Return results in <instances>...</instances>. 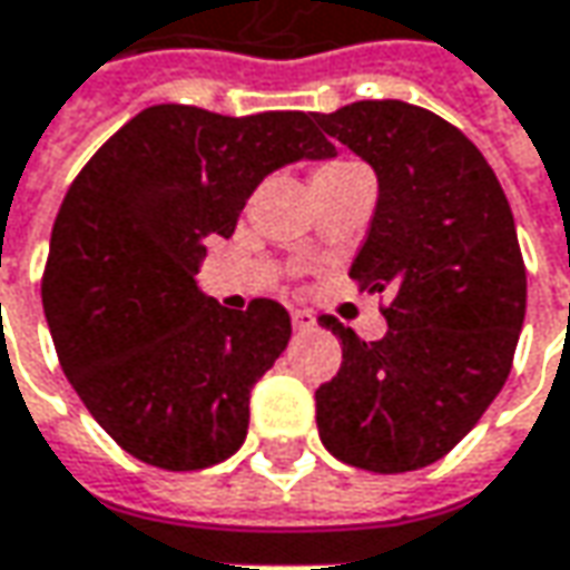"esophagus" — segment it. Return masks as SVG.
Wrapping results in <instances>:
<instances>
[{"instance_id":"34e87169","label":"esophagus","mask_w":570,"mask_h":570,"mask_svg":"<svg viewBox=\"0 0 570 570\" xmlns=\"http://www.w3.org/2000/svg\"><path fill=\"white\" fill-rule=\"evenodd\" d=\"M292 326H295V333H307V330L317 326V317H314L311 311H295V314H292Z\"/></svg>"}]
</instances>
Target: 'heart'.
<instances>
[{"mask_svg": "<svg viewBox=\"0 0 570 570\" xmlns=\"http://www.w3.org/2000/svg\"><path fill=\"white\" fill-rule=\"evenodd\" d=\"M342 167H352V165H326V167H320V170H342ZM317 170V174H320Z\"/></svg>", "mask_w": 570, "mask_h": 570, "instance_id": "obj_1", "label": "heart"}]
</instances>
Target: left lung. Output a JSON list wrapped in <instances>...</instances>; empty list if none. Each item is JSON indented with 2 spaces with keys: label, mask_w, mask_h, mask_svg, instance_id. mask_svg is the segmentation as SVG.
I'll return each mask as SVG.
<instances>
[{
  "label": "left lung",
  "mask_w": 570,
  "mask_h": 570,
  "mask_svg": "<svg viewBox=\"0 0 570 570\" xmlns=\"http://www.w3.org/2000/svg\"><path fill=\"white\" fill-rule=\"evenodd\" d=\"M317 126L377 174V206L348 275L390 292L386 336L342 342L317 390V428L336 460L367 472L422 470L456 448L511 374L527 269L508 196L482 151L405 100H358Z\"/></svg>",
  "instance_id": "8db88e82"
}]
</instances>
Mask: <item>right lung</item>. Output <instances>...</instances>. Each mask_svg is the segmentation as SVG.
Wrapping results in <instances>:
<instances>
[{"mask_svg":"<svg viewBox=\"0 0 570 570\" xmlns=\"http://www.w3.org/2000/svg\"><path fill=\"white\" fill-rule=\"evenodd\" d=\"M314 120L145 107L59 206L40 285L56 355L95 422L148 466L206 470L247 438L250 390L292 317L269 297L222 307L196 273L273 170L336 158Z\"/></svg>","mask_w":570,"mask_h":570,"instance_id":"right-lung-1","label":"right lung"}]
</instances>
